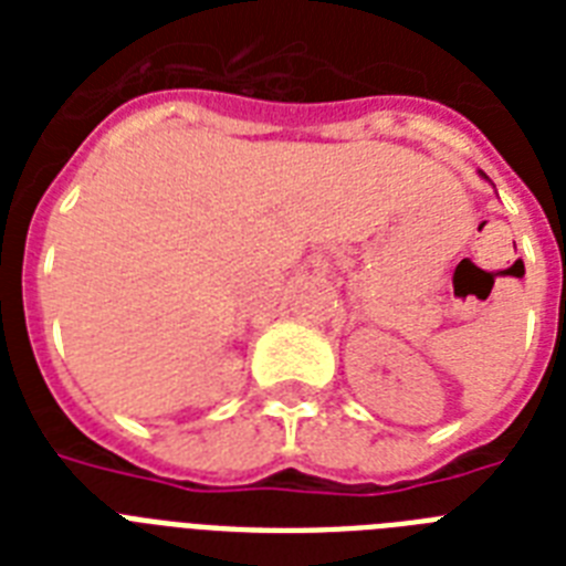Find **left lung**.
Here are the masks:
<instances>
[{
    "instance_id": "left-lung-1",
    "label": "left lung",
    "mask_w": 566,
    "mask_h": 566,
    "mask_svg": "<svg viewBox=\"0 0 566 566\" xmlns=\"http://www.w3.org/2000/svg\"><path fill=\"white\" fill-rule=\"evenodd\" d=\"M479 176H482V179H484V181H488V176H484V172H482V170H479Z\"/></svg>"
}]
</instances>
